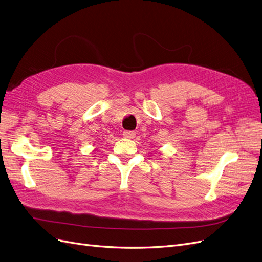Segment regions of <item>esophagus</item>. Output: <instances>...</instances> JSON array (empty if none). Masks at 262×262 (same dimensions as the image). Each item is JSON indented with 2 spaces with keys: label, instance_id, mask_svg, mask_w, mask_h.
I'll return each mask as SVG.
<instances>
[{
  "label": "esophagus",
  "instance_id": "1",
  "mask_svg": "<svg viewBox=\"0 0 262 262\" xmlns=\"http://www.w3.org/2000/svg\"><path fill=\"white\" fill-rule=\"evenodd\" d=\"M123 136L125 138H128V139H133L135 136H136V133L135 132H132V130H125L123 133Z\"/></svg>",
  "mask_w": 262,
  "mask_h": 262
}]
</instances>
